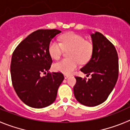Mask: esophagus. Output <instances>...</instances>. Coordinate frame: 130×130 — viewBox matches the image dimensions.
Segmentation results:
<instances>
[{"instance_id": "1", "label": "esophagus", "mask_w": 130, "mask_h": 130, "mask_svg": "<svg viewBox=\"0 0 130 130\" xmlns=\"http://www.w3.org/2000/svg\"><path fill=\"white\" fill-rule=\"evenodd\" d=\"M69 77H70V76L67 75V74H65V75H64V78H65V79H67V78H69Z\"/></svg>"}]
</instances>
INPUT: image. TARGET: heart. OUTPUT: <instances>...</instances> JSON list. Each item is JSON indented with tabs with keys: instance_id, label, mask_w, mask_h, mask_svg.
Returning a JSON list of instances; mask_svg holds the SVG:
<instances>
[{
	"instance_id": "heart-1",
	"label": "heart",
	"mask_w": 130,
	"mask_h": 130,
	"mask_svg": "<svg viewBox=\"0 0 130 130\" xmlns=\"http://www.w3.org/2000/svg\"><path fill=\"white\" fill-rule=\"evenodd\" d=\"M63 48L69 49L68 58L61 59L54 64V69L65 74H71L77 69L79 61L87 62L93 53V44L85 41L83 36L71 32L63 35L59 43L52 41L48 46V53L53 59H57L62 54Z\"/></svg>"
}]
</instances>
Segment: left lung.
<instances>
[{"label":"left lung","mask_w":130,"mask_h":130,"mask_svg":"<svg viewBox=\"0 0 130 130\" xmlns=\"http://www.w3.org/2000/svg\"><path fill=\"white\" fill-rule=\"evenodd\" d=\"M93 50L89 62L80 71L91 78L76 76L74 94L78 102L89 107L107 100L115 86L119 76V58L114 45L103 34H91Z\"/></svg>","instance_id":"left-lung-1"}]
</instances>
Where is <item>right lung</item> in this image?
<instances>
[{
    "mask_svg": "<svg viewBox=\"0 0 130 130\" xmlns=\"http://www.w3.org/2000/svg\"><path fill=\"white\" fill-rule=\"evenodd\" d=\"M60 30H38L19 43L11 57L10 72L13 86L19 99L30 107L43 108L56 99L64 79L61 72H48L52 63L49 44Z\"/></svg>",
    "mask_w": 130,
    "mask_h": 130,
    "instance_id": "obj_1",
    "label": "right lung"
}]
</instances>
